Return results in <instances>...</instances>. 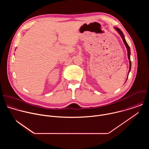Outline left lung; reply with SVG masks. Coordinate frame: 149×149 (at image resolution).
<instances>
[{"label": "left lung", "instance_id": "8db88e82", "mask_svg": "<svg viewBox=\"0 0 149 149\" xmlns=\"http://www.w3.org/2000/svg\"><path fill=\"white\" fill-rule=\"evenodd\" d=\"M115 29L119 33V34L121 36V38L123 39V40L124 43V44H125V45L126 47V48L127 49V56H128V58H129V62H130V69H129V72L130 71V70H131V67H132V63H131V61H130V47H129L128 44L127 43V42H126V40L125 39L123 33L122 32V31L119 28H115Z\"/></svg>", "mask_w": 149, "mask_h": 149}]
</instances>
